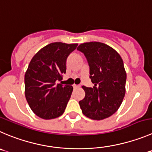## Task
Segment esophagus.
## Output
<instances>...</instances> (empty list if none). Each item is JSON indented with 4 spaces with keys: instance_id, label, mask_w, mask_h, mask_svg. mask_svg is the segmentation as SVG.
<instances>
[{
    "instance_id": "esophagus-1",
    "label": "esophagus",
    "mask_w": 152,
    "mask_h": 152,
    "mask_svg": "<svg viewBox=\"0 0 152 152\" xmlns=\"http://www.w3.org/2000/svg\"><path fill=\"white\" fill-rule=\"evenodd\" d=\"M73 87L75 88V89H77V88H79V87H80V85H76V84H74V85H73Z\"/></svg>"
}]
</instances>
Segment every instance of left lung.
Masks as SVG:
<instances>
[{"label":"left lung","mask_w":152,"mask_h":152,"mask_svg":"<svg viewBox=\"0 0 152 152\" xmlns=\"http://www.w3.org/2000/svg\"><path fill=\"white\" fill-rule=\"evenodd\" d=\"M77 50L84 54L89 66L93 87L82 88L85 97L79 102L88 118L102 120L115 113L125 94L127 75L120 55L104 43L91 42L80 44Z\"/></svg>","instance_id":"1"}]
</instances>
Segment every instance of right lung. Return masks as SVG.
Here are the masks:
<instances>
[{"mask_svg":"<svg viewBox=\"0 0 152 152\" xmlns=\"http://www.w3.org/2000/svg\"><path fill=\"white\" fill-rule=\"evenodd\" d=\"M77 44L53 42L39 50L24 75L25 97L39 117L52 119L64 113L73 91L72 86L57 83L66 72V60Z\"/></svg>","mask_w":152,"mask_h":152,"instance_id":"1","label":"right lung"}]
</instances>
